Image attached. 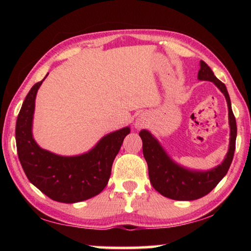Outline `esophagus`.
Instances as JSON below:
<instances>
[{
	"instance_id": "1",
	"label": "esophagus",
	"mask_w": 251,
	"mask_h": 251,
	"mask_svg": "<svg viewBox=\"0 0 251 251\" xmlns=\"http://www.w3.org/2000/svg\"><path fill=\"white\" fill-rule=\"evenodd\" d=\"M143 125L142 122H136V127H143Z\"/></svg>"
}]
</instances>
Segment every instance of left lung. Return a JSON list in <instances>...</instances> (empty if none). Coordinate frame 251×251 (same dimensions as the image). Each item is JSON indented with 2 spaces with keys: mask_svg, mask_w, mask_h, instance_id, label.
Returning a JSON list of instances; mask_svg holds the SVG:
<instances>
[{
  "mask_svg": "<svg viewBox=\"0 0 251 251\" xmlns=\"http://www.w3.org/2000/svg\"><path fill=\"white\" fill-rule=\"evenodd\" d=\"M198 79L214 83L226 97L230 125V143L227 156L222 165L208 172H192L182 168L169 158L157 139L145 129L139 131L143 141V154L148 165V175L152 187L163 195L175 201H195L209 194L226 175L233 158L236 148L237 125L231 109L230 97L223 82L216 77L214 72L205 62L201 61Z\"/></svg>",
  "mask_w": 251,
  "mask_h": 251,
  "instance_id": "1",
  "label": "left lung"
}]
</instances>
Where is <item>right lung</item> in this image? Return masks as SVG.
Instances as JSON below:
<instances>
[{
    "label": "right lung",
    "instance_id": "1",
    "mask_svg": "<svg viewBox=\"0 0 251 251\" xmlns=\"http://www.w3.org/2000/svg\"><path fill=\"white\" fill-rule=\"evenodd\" d=\"M44 79L28 92L16 121L20 163L28 180L53 201L65 203L86 201L107 185L113 161L130 129L124 127L104 136L92 151L79 156H58L42 150L33 139L32 122L36 93Z\"/></svg>",
    "mask_w": 251,
    "mask_h": 251
}]
</instances>
